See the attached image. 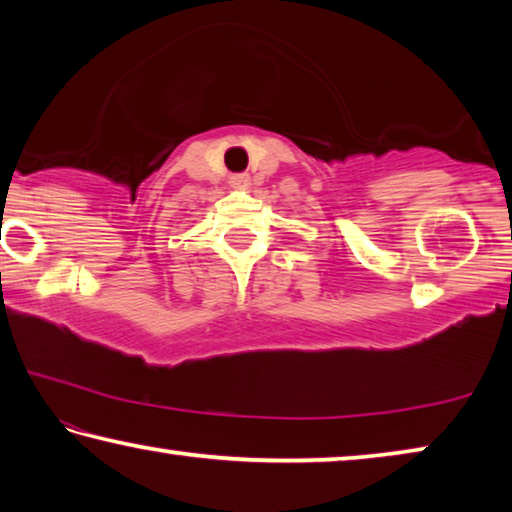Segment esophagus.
Masks as SVG:
<instances>
[{"instance_id": "obj_1", "label": "esophagus", "mask_w": 512, "mask_h": 512, "mask_svg": "<svg viewBox=\"0 0 512 512\" xmlns=\"http://www.w3.org/2000/svg\"><path fill=\"white\" fill-rule=\"evenodd\" d=\"M230 183H232V187H246L248 176H246V173H237V176L230 178Z\"/></svg>"}]
</instances>
